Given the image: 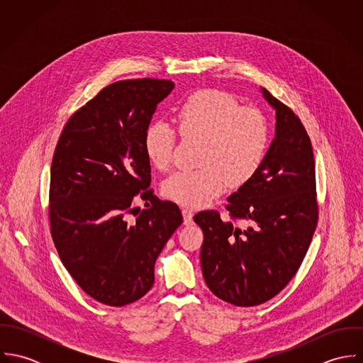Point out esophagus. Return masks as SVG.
I'll use <instances>...</instances> for the list:
<instances>
[{
    "mask_svg": "<svg viewBox=\"0 0 363 363\" xmlns=\"http://www.w3.org/2000/svg\"><path fill=\"white\" fill-rule=\"evenodd\" d=\"M182 213H183V220H184V223H186V225H190V223L193 222V215H194L193 209H190V208H183Z\"/></svg>",
    "mask_w": 363,
    "mask_h": 363,
    "instance_id": "34e87169",
    "label": "esophagus"
}]
</instances>
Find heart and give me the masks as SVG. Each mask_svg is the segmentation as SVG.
<instances>
[{
    "label": "heart",
    "mask_w": 363,
    "mask_h": 363,
    "mask_svg": "<svg viewBox=\"0 0 363 363\" xmlns=\"http://www.w3.org/2000/svg\"><path fill=\"white\" fill-rule=\"evenodd\" d=\"M182 137L203 138L200 169L180 170L162 187L166 199L201 207L219 196L228 184L242 187L259 172L269 141V127L257 107L240 106L228 92L204 88L189 95L176 110ZM176 131L155 123L145 133V154L156 169L172 162Z\"/></svg>",
    "instance_id": "b5f03b06"
}]
</instances>
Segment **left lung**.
<instances>
[{"label":"left lung","instance_id":"8db88e82","mask_svg":"<svg viewBox=\"0 0 363 363\" xmlns=\"http://www.w3.org/2000/svg\"><path fill=\"white\" fill-rule=\"evenodd\" d=\"M275 110V138L256 176L228 199L230 219L203 211L201 268L219 299L256 306L278 295L305 259L318 208L311 138L299 117L265 88Z\"/></svg>","mask_w":363,"mask_h":363}]
</instances>
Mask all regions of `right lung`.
Returning a JSON list of instances; mask_svg holds the SVG:
<instances>
[{
	"mask_svg": "<svg viewBox=\"0 0 363 363\" xmlns=\"http://www.w3.org/2000/svg\"><path fill=\"white\" fill-rule=\"evenodd\" d=\"M173 88L154 78L106 86L69 117L54 151V246L82 291L107 306L133 303L152 288L156 259L183 222L179 207L150 189L144 147L156 106Z\"/></svg>",
	"mask_w": 363,
	"mask_h": 363,
	"instance_id": "add662e5",
	"label": "right lung"
}]
</instances>
